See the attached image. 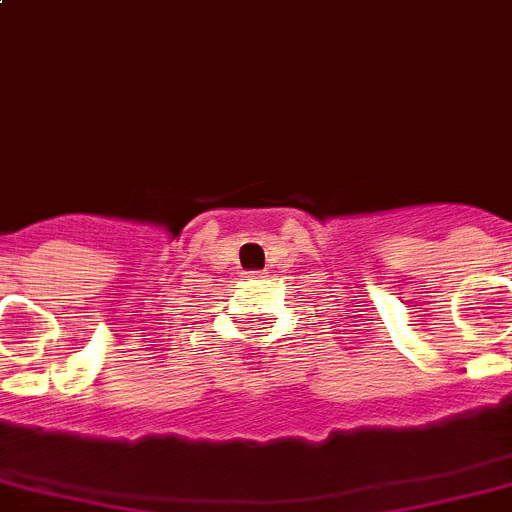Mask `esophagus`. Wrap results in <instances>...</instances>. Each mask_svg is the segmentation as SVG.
Listing matches in <instances>:
<instances>
[{
    "label": "esophagus",
    "instance_id": "34e87169",
    "mask_svg": "<svg viewBox=\"0 0 512 512\" xmlns=\"http://www.w3.org/2000/svg\"><path fill=\"white\" fill-rule=\"evenodd\" d=\"M247 280H257V278H267L265 270H250V273H245Z\"/></svg>",
    "mask_w": 512,
    "mask_h": 512
}]
</instances>
